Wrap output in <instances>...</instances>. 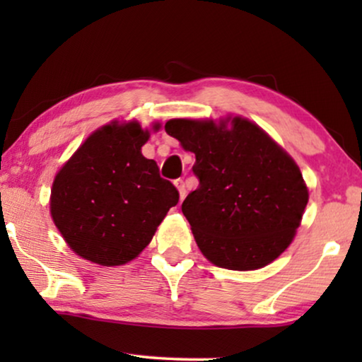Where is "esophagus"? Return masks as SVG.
Here are the masks:
<instances>
[{
	"mask_svg": "<svg viewBox=\"0 0 362 362\" xmlns=\"http://www.w3.org/2000/svg\"><path fill=\"white\" fill-rule=\"evenodd\" d=\"M175 186L177 187V191H180V197H181V201L185 199L186 197V194H187V189H186V186H185V181L182 180H176L175 181Z\"/></svg>",
	"mask_w": 362,
	"mask_h": 362,
	"instance_id": "34e87169",
	"label": "esophagus"
}]
</instances>
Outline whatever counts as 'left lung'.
<instances>
[{
    "label": "left lung",
    "mask_w": 362,
    "mask_h": 362,
    "mask_svg": "<svg viewBox=\"0 0 362 362\" xmlns=\"http://www.w3.org/2000/svg\"><path fill=\"white\" fill-rule=\"evenodd\" d=\"M165 130L196 155L192 173L199 186L181 209L206 259L240 272L274 262L291 244L308 204L303 176L288 153L240 117L219 125L175 118Z\"/></svg>",
    "instance_id": "1"
}]
</instances>
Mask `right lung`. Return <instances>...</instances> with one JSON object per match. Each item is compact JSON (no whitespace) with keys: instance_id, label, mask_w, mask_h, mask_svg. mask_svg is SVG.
Instances as JSON below:
<instances>
[{"instance_id":"add662e5","label":"right lung","mask_w":362,"mask_h":362,"mask_svg":"<svg viewBox=\"0 0 362 362\" xmlns=\"http://www.w3.org/2000/svg\"><path fill=\"white\" fill-rule=\"evenodd\" d=\"M148 138L138 122H112L93 132L57 173L51 216L82 259L103 267L133 260L180 201L156 161L141 155Z\"/></svg>"}]
</instances>
